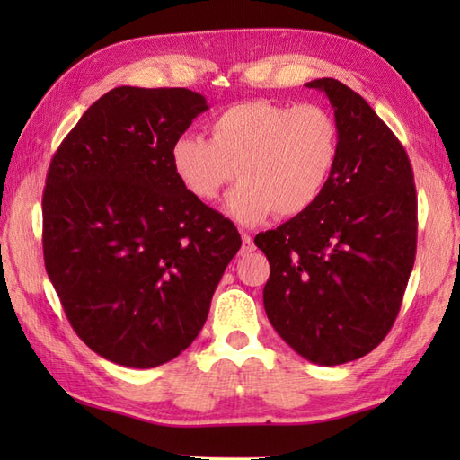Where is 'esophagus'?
Here are the masks:
<instances>
[{
	"mask_svg": "<svg viewBox=\"0 0 460 460\" xmlns=\"http://www.w3.org/2000/svg\"><path fill=\"white\" fill-rule=\"evenodd\" d=\"M243 239V247H241V255H249V252L255 251V243H252V237L249 235V233H243L241 235Z\"/></svg>",
	"mask_w": 460,
	"mask_h": 460,
	"instance_id": "esophagus-1",
	"label": "esophagus"
}]
</instances>
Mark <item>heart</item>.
Returning a JSON list of instances; mask_svg holds the SVG:
<instances>
[{"label": "heart", "instance_id": "1", "mask_svg": "<svg viewBox=\"0 0 460 460\" xmlns=\"http://www.w3.org/2000/svg\"><path fill=\"white\" fill-rule=\"evenodd\" d=\"M211 140L183 134L172 144V168L193 198L213 201L235 175L225 209L241 223L305 213L324 193L340 160L336 116L320 104L245 101L209 124Z\"/></svg>", "mask_w": 460, "mask_h": 460}]
</instances>
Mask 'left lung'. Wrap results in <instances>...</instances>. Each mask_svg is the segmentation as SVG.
Listing matches in <instances>:
<instances>
[{"instance_id":"8db88e82","label":"left lung","mask_w":460,"mask_h":460,"mask_svg":"<svg viewBox=\"0 0 460 460\" xmlns=\"http://www.w3.org/2000/svg\"><path fill=\"white\" fill-rule=\"evenodd\" d=\"M326 93L341 148L320 199L255 245L270 262L267 316L287 344L318 366L369 354L402 308L417 249V195L407 152L374 109L336 79Z\"/></svg>"}]
</instances>
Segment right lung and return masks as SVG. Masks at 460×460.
<instances>
[{"mask_svg": "<svg viewBox=\"0 0 460 460\" xmlns=\"http://www.w3.org/2000/svg\"><path fill=\"white\" fill-rule=\"evenodd\" d=\"M208 109L188 89L119 86L81 116L49 165L47 275L76 336L119 366L180 356L241 249L235 225L172 168V144Z\"/></svg>", "mask_w": 460, "mask_h": 460, "instance_id": "obj_1", "label": "right lung"}]
</instances>
